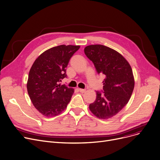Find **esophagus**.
Returning a JSON list of instances; mask_svg holds the SVG:
<instances>
[{"instance_id":"esophagus-1","label":"esophagus","mask_w":160,"mask_h":160,"mask_svg":"<svg viewBox=\"0 0 160 160\" xmlns=\"http://www.w3.org/2000/svg\"><path fill=\"white\" fill-rule=\"evenodd\" d=\"M78 90L80 91V92H81V93H84L86 91V89H81V88H79Z\"/></svg>"}]
</instances>
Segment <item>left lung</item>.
<instances>
[{
  "label": "left lung",
  "mask_w": 160,
  "mask_h": 160,
  "mask_svg": "<svg viewBox=\"0 0 160 160\" xmlns=\"http://www.w3.org/2000/svg\"><path fill=\"white\" fill-rule=\"evenodd\" d=\"M84 53L98 74L105 76L102 82L104 92H96V99L89 105V110L99 119L111 118L131 98L135 86L132 68L122 55L105 46H88Z\"/></svg>",
  "instance_id": "left-lung-1"
}]
</instances>
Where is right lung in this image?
I'll return each instance as SVG.
<instances>
[{
	"label": "right lung",
	"instance_id": "1",
	"mask_svg": "<svg viewBox=\"0 0 160 160\" xmlns=\"http://www.w3.org/2000/svg\"><path fill=\"white\" fill-rule=\"evenodd\" d=\"M80 46L60 45L40 54L33 63L27 83L34 107L46 117L61 114L70 102L74 89L60 82L67 77L66 68Z\"/></svg>",
	"mask_w": 160,
	"mask_h": 160
}]
</instances>
